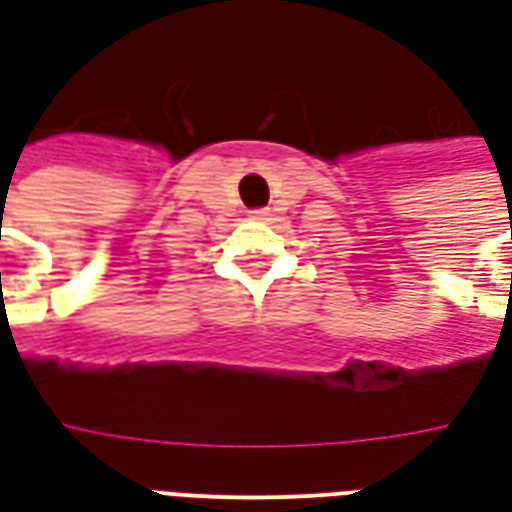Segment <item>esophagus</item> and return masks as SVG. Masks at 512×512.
Listing matches in <instances>:
<instances>
[{
    "instance_id": "obj_1",
    "label": "esophagus",
    "mask_w": 512,
    "mask_h": 512,
    "mask_svg": "<svg viewBox=\"0 0 512 512\" xmlns=\"http://www.w3.org/2000/svg\"><path fill=\"white\" fill-rule=\"evenodd\" d=\"M271 216V211L268 208H260V211H252V219H268Z\"/></svg>"
}]
</instances>
